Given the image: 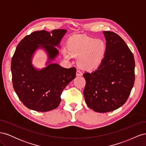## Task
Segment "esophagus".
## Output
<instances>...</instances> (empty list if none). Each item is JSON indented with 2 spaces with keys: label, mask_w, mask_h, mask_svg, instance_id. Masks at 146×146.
I'll use <instances>...</instances> for the list:
<instances>
[{
  "label": "esophagus",
  "mask_w": 146,
  "mask_h": 146,
  "mask_svg": "<svg viewBox=\"0 0 146 146\" xmlns=\"http://www.w3.org/2000/svg\"><path fill=\"white\" fill-rule=\"evenodd\" d=\"M76 76H82V72L80 71V70H77V72H76Z\"/></svg>",
  "instance_id": "esophagus-1"
}]
</instances>
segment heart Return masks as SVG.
I'll return each mask as SVG.
<instances>
[{
    "label": "heart",
    "mask_w": 146,
    "mask_h": 146,
    "mask_svg": "<svg viewBox=\"0 0 146 146\" xmlns=\"http://www.w3.org/2000/svg\"><path fill=\"white\" fill-rule=\"evenodd\" d=\"M106 52L107 45L104 41L83 35L71 38L68 47L63 48V54L66 58L78 56V66L86 70L98 68L104 60Z\"/></svg>",
    "instance_id": "heart-1"
}]
</instances>
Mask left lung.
I'll return each mask as SVG.
<instances>
[{"label":"left lung","instance_id":"8db88e82","mask_svg":"<svg viewBox=\"0 0 146 146\" xmlns=\"http://www.w3.org/2000/svg\"><path fill=\"white\" fill-rule=\"evenodd\" d=\"M107 52L95 71L85 72L83 91L90 108L98 113L114 111L124 104L135 82V59L125 41L113 32H103Z\"/></svg>","mask_w":146,"mask_h":146}]
</instances>
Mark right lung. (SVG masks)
Instances as JSON below:
<instances>
[{
  "instance_id": "add662e5",
  "label": "right lung",
  "mask_w": 146,
  "mask_h": 146,
  "mask_svg": "<svg viewBox=\"0 0 146 146\" xmlns=\"http://www.w3.org/2000/svg\"><path fill=\"white\" fill-rule=\"evenodd\" d=\"M67 30L36 31L26 36L17 46L11 64L12 82L19 99L28 108L46 112L58 107L63 90L76 78V68H64L52 63L59 54L56 47ZM42 49L48 55L46 66L35 68L32 60L35 52Z\"/></svg>"
}]
</instances>
